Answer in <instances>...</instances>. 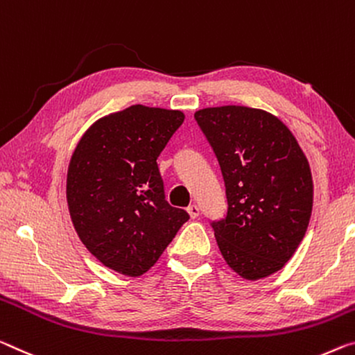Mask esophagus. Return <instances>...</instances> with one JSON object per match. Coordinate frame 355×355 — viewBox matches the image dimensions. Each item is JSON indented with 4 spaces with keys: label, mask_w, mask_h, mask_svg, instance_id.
I'll return each instance as SVG.
<instances>
[{
    "label": "esophagus",
    "mask_w": 355,
    "mask_h": 355,
    "mask_svg": "<svg viewBox=\"0 0 355 355\" xmlns=\"http://www.w3.org/2000/svg\"><path fill=\"white\" fill-rule=\"evenodd\" d=\"M188 213H189L191 219H196V218L199 216V207L198 205H189L188 207Z\"/></svg>",
    "instance_id": "obj_1"
}]
</instances>
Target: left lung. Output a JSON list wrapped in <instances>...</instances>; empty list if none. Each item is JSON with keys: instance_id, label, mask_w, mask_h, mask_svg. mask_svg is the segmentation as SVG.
<instances>
[{"instance_id": "8db88e82", "label": "left lung", "mask_w": 355, "mask_h": 355, "mask_svg": "<svg viewBox=\"0 0 355 355\" xmlns=\"http://www.w3.org/2000/svg\"><path fill=\"white\" fill-rule=\"evenodd\" d=\"M221 166L227 215L211 223L227 266L248 281L283 268L305 237L313 177L291 129L270 112L246 105L194 114Z\"/></svg>"}]
</instances>
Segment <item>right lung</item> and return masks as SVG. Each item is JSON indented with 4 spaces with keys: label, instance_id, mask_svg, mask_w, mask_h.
<instances>
[{
    "label": "right lung",
    "instance_id": "right-lung-1",
    "mask_svg": "<svg viewBox=\"0 0 355 355\" xmlns=\"http://www.w3.org/2000/svg\"><path fill=\"white\" fill-rule=\"evenodd\" d=\"M183 121L182 110L131 105L94 121L71 156L66 200L78 239L125 277L147 273L189 219L168 205L156 162Z\"/></svg>",
    "mask_w": 355,
    "mask_h": 355
}]
</instances>
